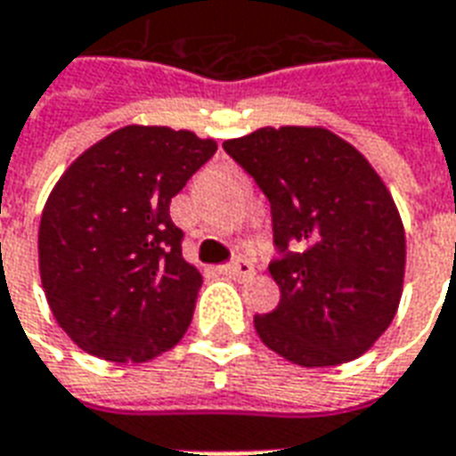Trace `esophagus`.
Returning <instances> with one entry per match:
<instances>
[{
    "label": "esophagus",
    "instance_id": "34e87169",
    "mask_svg": "<svg viewBox=\"0 0 456 456\" xmlns=\"http://www.w3.org/2000/svg\"><path fill=\"white\" fill-rule=\"evenodd\" d=\"M221 272H224L225 277H231V279H250L252 274H255V267H252L250 260L238 257V260L231 262V265L221 267Z\"/></svg>",
    "mask_w": 456,
    "mask_h": 456
}]
</instances>
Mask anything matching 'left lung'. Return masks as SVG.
Listing matches in <instances>:
<instances>
[{"label": "left lung", "mask_w": 456, "mask_h": 456, "mask_svg": "<svg viewBox=\"0 0 456 456\" xmlns=\"http://www.w3.org/2000/svg\"><path fill=\"white\" fill-rule=\"evenodd\" d=\"M224 151L267 196L281 298L255 315L269 350L301 367L357 360L396 315L405 235L396 204L362 152L325 128L281 126Z\"/></svg>", "instance_id": "obj_1"}]
</instances>
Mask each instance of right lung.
Listing matches in <instances>:
<instances>
[{
	"mask_svg": "<svg viewBox=\"0 0 456 456\" xmlns=\"http://www.w3.org/2000/svg\"><path fill=\"white\" fill-rule=\"evenodd\" d=\"M214 152L191 131L126 126L60 177L41 216V281L85 352L148 362L187 333L201 274L182 257L169 201Z\"/></svg>",
	"mask_w": 456,
	"mask_h": 456,
	"instance_id": "1",
	"label": "right lung"
}]
</instances>
